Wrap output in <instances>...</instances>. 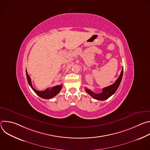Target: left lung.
<instances>
[{
  "label": "left lung",
  "mask_w": 150,
  "mask_h": 150,
  "mask_svg": "<svg viewBox=\"0 0 150 150\" xmlns=\"http://www.w3.org/2000/svg\"><path fill=\"white\" fill-rule=\"evenodd\" d=\"M123 69H122L119 78L116 79L115 82L114 83H113L112 85H110V86H108V87L103 88L102 93H101L100 94L94 93L91 90H90V89H87V88H85V91H86V92L88 94H90L93 98H94V99H96L97 100L103 101V100L108 99L110 96H112L113 94H114L115 93V92L116 91V90H117L119 85L121 82V81H122V78L123 76Z\"/></svg>",
  "instance_id": "8db88e82"
}]
</instances>
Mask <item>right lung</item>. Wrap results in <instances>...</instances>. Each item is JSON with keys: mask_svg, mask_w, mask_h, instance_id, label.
<instances>
[{"mask_svg": "<svg viewBox=\"0 0 150 150\" xmlns=\"http://www.w3.org/2000/svg\"><path fill=\"white\" fill-rule=\"evenodd\" d=\"M26 75H27V81L28 82L30 85V86L31 87V88L33 89V90L40 97L45 98V99H50L52 98L53 97H54V96H56L61 90V89L62 88V85H56V86H54L53 87H52V88L49 89V88H47L46 90H44V91H38L37 90H35L32 85L31 83V78L30 77V76L28 75L27 71H26Z\"/></svg>", "mask_w": 150, "mask_h": 150, "instance_id": "1", "label": "right lung"}]
</instances>
